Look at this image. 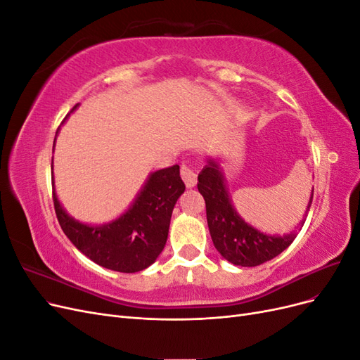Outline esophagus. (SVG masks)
<instances>
[{
	"label": "esophagus",
	"mask_w": 360,
	"mask_h": 360,
	"mask_svg": "<svg viewBox=\"0 0 360 360\" xmlns=\"http://www.w3.org/2000/svg\"><path fill=\"white\" fill-rule=\"evenodd\" d=\"M180 174H181V179H183L184 184H186V188L191 189L195 186V184H197V172H195V169L191 168L189 165H181Z\"/></svg>",
	"instance_id": "34e87169"
}]
</instances>
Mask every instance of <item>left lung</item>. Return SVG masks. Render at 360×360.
<instances>
[{"label":"left lung","mask_w":360,"mask_h":360,"mask_svg":"<svg viewBox=\"0 0 360 360\" xmlns=\"http://www.w3.org/2000/svg\"><path fill=\"white\" fill-rule=\"evenodd\" d=\"M198 191L205 201L207 224L214 248L226 261L240 267H255L278 257L296 238L297 230L284 236L267 234L248 224L234 209L221 162L207 159V165L198 174ZM314 188L308 201L307 213L312 204Z\"/></svg>","instance_id":"obj_1"}]
</instances>
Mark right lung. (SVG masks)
I'll return each instance as SVG.
<instances>
[{"mask_svg": "<svg viewBox=\"0 0 360 360\" xmlns=\"http://www.w3.org/2000/svg\"><path fill=\"white\" fill-rule=\"evenodd\" d=\"M76 108L78 105L73 106L70 114ZM58 132L60 127L57 135ZM51 168L53 169V162ZM52 188L58 222L69 240L96 264L122 274H135L153 264L165 248L171 214L184 192V183L179 165L150 172L129 209L114 221L102 225L75 219L61 205L53 179Z\"/></svg>", "mask_w": 360, "mask_h": 360, "instance_id": "obj_1", "label": "right lung"}]
</instances>
